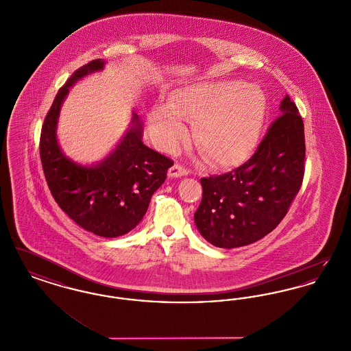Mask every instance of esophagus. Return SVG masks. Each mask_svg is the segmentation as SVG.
<instances>
[{"mask_svg": "<svg viewBox=\"0 0 351 351\" xmlns=\"http://www.w3.org/2000/svg\"><path fill=\"white\" fill-rule=\"evenodd\" d=\"M188 173H189V171L185 169V168H184L182 165H179V163L173 165L172 167L169 168V171H168V176H169V178H182V176H186Z\"/></svg>", "mask_w": 351, "mask_h": 351, "instance_id": "1", "label": "esophagus"}]
</instances>
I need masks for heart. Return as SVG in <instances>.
Masks as SVG:
<instances>
[{"label":"heart","mask_w":351,"mask_h":351,"mask_svg":"<svg viewBox=\"0 0 351 351\" xmlns=\"http://www.w3.org/2000/svg\"><path fill=\"white\" fill-rule=\"evenodd\" d=\"M267 114L265 93L242 82L199 83L180 89L150 116L151 132L166 150L186 136L184 121L197 122L195 139L208 159L228 167L246 159L258 145Z\"/></svg>","instance_id":"1"}]
</instances>
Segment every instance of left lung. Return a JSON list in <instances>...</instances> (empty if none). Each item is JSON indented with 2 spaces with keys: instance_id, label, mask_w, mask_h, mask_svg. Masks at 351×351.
<instances>
[{
  "instance_id": "left-lung-1",
  "label": "left lung",
  "mask_w": 351,
  "mask_h": 351,
  "mask_svg": "<svg viewBox=\"0 0 351 351\" xmlns=\"http://www.w3.org/2000/svg\"><path fill=\"white\" fill-rule=\"evenodd\" d=\"M279 109L282 116L272 122L245 165L200 180L202 199L195 223L216 247L246 246L271 233L300 189L305 159L304 122L288 95Z\"/></svg>"
}]
</instances>
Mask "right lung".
I'll list each match as a JSON object with an SVG mask.
<instances>
[{
    "mask_svg": "<svg viewBox=\"0 0 351 351\" xmlns=\"http://www.w3.org/2000/svg\"><path fill=\"white\" fill-rule=\"evenodd\" d=\"M105 63L92 60L59 89L42 128L40 160L51 195L68 217L90 233L116 238L142 221L173 162L143 145V122L135 113L116 149L100 162L84 166L64 155L56 136L62 105L73 84Z\"/></svg>",
    "mask_w": 351,
    "mask_h": 351,
    "instance_id": "add662e5",
    "label": "right lung"
}]
</instances>
